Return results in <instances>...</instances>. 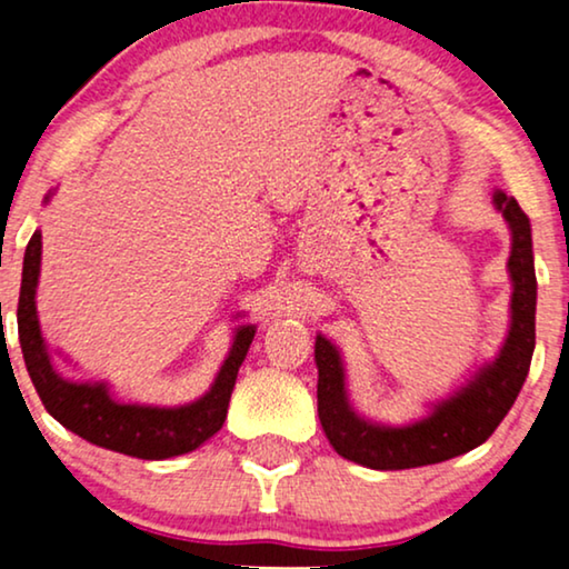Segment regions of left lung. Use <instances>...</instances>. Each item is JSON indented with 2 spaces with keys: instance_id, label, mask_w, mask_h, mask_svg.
Listing matches in <instances>:
<instances>
[{
  "instance_id": "1",
  "label": "left lung",
  "mask_w": 569,
  "mask_h": 569,
  "mask_svg": "<svg viewBox=\"0 0 569 569\" xmlns=\"http://www.w3.org/2000/svg\"><path fill=\"white\" fill-rule=\"evenodd\" d=\"M495 202L512 229V254L507 264L515 286L512 328L499 359L481 369V375L456 398L437 406L429 419L392 429L363 421L351 411L346 400L340 356L330 340L317 336L315 361L320 369L317 413L338 456L375 471H403V468L442 463L487 442L512 408L531 369L536 346V270L528 216L520 210L518 200L505 192H497Z\"/></svg>"
}]
</instances>
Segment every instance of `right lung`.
Masks as SVG:
<instances>
[{
  "instance_id": "right-lung-1",
  "label": "right lung",
  "mask_w": 569,
  "mask_h": 569,
  "mask_svg": "<svg viewBox=\"0 0 569 569\" xmlns=\"http://www.w3.org/2000/svg\"><path fill=\"white\" fill-rule=\"evenodd\" d=\"M49 200V197H47ZM41 264V231L30 237L22 260V283L18 299V336L28 375L47 411L74 435L98 448L124 452L142 460H166L200 448L206 439L223 427L226 411L239 367L254 338V328L247 325L237 332L229 359L223 361L218 380L206 398L181 408L124 406L111 400L103 385L67 382L51 367L47 346L36 317V283Z\"/></svg>"
}]
</instances>
